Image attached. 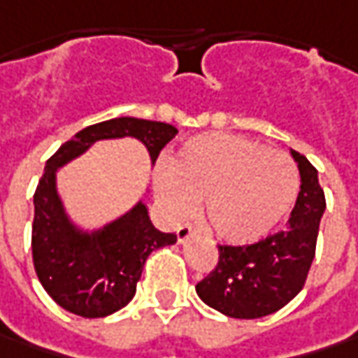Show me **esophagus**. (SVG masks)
<instances>
[{"instance_id": "34e87169", "label": "esophagus", "mask_w": 358, "mask_h": 358, "mask_svg": "<svg viewBox=\"0 0 358 358\" xmlns=\"http://www.w3.org/2000/svg\"><path fill=\"white\" fill-rule=\"evenodd\" d=\"M194 234V228L190 224H182L178 226V230H176V236H178V242H186L190 236Z\"/></svg>"}]
</instances>
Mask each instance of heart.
<instances>
[{"label":"heart","mask_w":358,"mask_h":358,"mask_svg":"<svg viewBox=\"0 0 358 358\" xmlns=\"http://www.w3.org/2000/svg\"><path fill=\"white\" fill-rule=\"evenodd\" d=\"M296 188V168L287 154L226 132L188 140L154 174V192L168 216L188 218L204 199L208 230L232 244L266 236L290 210Z\"/></svg>","instance_id":"obj_1"}]
</instances>
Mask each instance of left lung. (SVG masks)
<instances>
[{
    "instance_id": "left-lung-1",
    "label": "left lung",
    "mask_w": 358,
    "mask_h": 358,
    "mask_svg": "<svg viewBox=\"0 0 358 358\" xmlns=\"http://www.w3.org/2000/svg\"><path fill=\"white\" fill-rule=\"evenodd\" d=\"M301 172V192L287 228L244 246H218V262L196 292L214 310L232 319H260L280 310L304 287L322 212L327 208L319 172L290 150Z\"/></svg>"
}]
</instances>
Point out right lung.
<instances>
[{
	"instance_id": "right-lung-1",
	"label": "right lung",
	"mask_w": 358,
	"mask_h": 358,
	"mask_svg": "<svg viewBox=\"0 0 358 358\" xmlns=\"http://www.w3.org/2000/svg\"><path fill=\"white\" fill-rule=\"evenodd\" d=\"M176 134L174 126L164 122L114 117L84 128L45 162L34 194L31 255L41 287L68 313L100 319L126 306L136 294L146 258L154 250L174 244L176 234L154 228L142 202L100 230H80L68 218L57 196V168L84 154L98 140L124 136L138 138L154 164Z\"/></svg>"
}]
</instances>
